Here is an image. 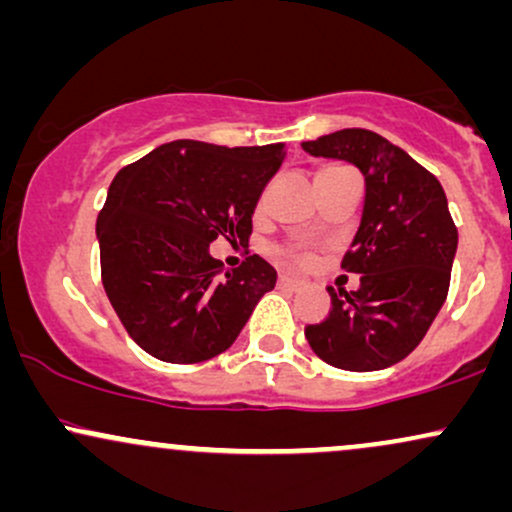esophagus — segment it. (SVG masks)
Segmentation results:
<instances>
[{
    "label": "esophagus",
    "instance_id": "34e87169",
    "mask_svg": "<svg viewBox=\"0 0 512 512\" xmlns=\"http://www.w3.org/2000/svg\"><path fill=\"white\" fill-rule=\"evenodd\" d=\"M279 286H284V289H291V291H296V289H301V286H303V281H301V279H296V276H289V274H279Z\"/></svg>",
    "mask_w": 512,
    "mask_h": 512
}]
</instances>
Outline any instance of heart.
Instances as JSON below:
<instances>
[{"mask_svg": "<svg viewBox=\"0 0 512 512\" xmlns=\"http://www.w3.org/2000/svg\"><path fill=\"white\" fill-rule=\"evenodd\" d=\"M276 255L286 257V260L298 262V264H308V262H313V255H310V252L301 250V248H276Z\"/></svg>", "mask_w": 512, "mask_h": 512, "instance_id": "obj_1", "label": "heart"}]
</instances>
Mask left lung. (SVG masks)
<instances>
[{
    "label": "left lung",
    "mask_w": 512,
    "mask_h": 512,
    "mask_svg": "<svg viewBox=\"0 0 512 512\" xmlns=\"http://www.w3.org/2000/svg\"><path fill=\"white\" fill-rule=\"evenodd\" d=\"M313 156L342 158L366 178V204L342 269L361 286L330 291L332 308L305 327L310 349L342 370H383L407 358L426 337L450 289L457 226L433 173L370 129L303 142Z\"/></svg>",
    "instance_id": "8db88e82"
}]
</instances>
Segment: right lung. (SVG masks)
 I'll return each mask as SVG.
<instances>
[{"instance_id":"add662e5","label":"right lung","mask_w":512,"mask_h":512,"mask_svg":"<svg viewBox=\"0 0 512 512\" xmlns=\"http://www.w3.org/2000/svg\"><path fill=\"white\" fill-rule=\"evenodd\" d=\"M281 144L178 139L115 175L96 221L101 279L129 337L166 363L223 354L274 289L260 255L221 276L209 243H248L260 195L284 163Z\"/></svg>"}]
</instances>
